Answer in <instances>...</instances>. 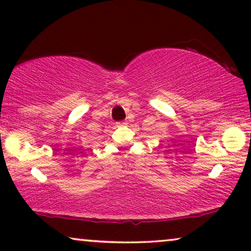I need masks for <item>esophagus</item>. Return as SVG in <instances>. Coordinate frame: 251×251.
<instances>
[{
    "label": "esophagus",
    "instance_id": "1",
    "mask_svg": "<svg viewBox=\"0 0 251 251\" xmlns=\"http://www.w3.org/2000/svg\"><path fill=\"white\" fill-rule=\"evenodd\" d=\"M116 125H118V126H126V125H128V123H126V121H123V122H118V123H116Z\"/></svg>",
    "mask_w": 251,
    "mask_h": 251
}]
</instances>
